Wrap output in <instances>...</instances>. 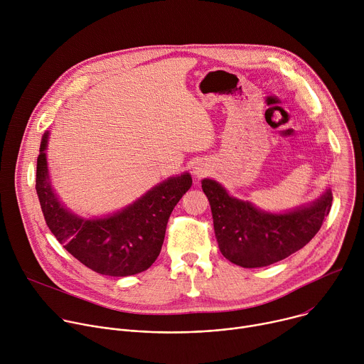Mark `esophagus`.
<instances>
[{"mask_svg":"<svg viewBox=\"0 0 364 364\" xmlns=\"http://www.w3.org/2000/svg\"><path fill=\"white\" fill-rule=\"evenodd\" d=\"M196 174H201V171H200V170H197V171H196Z\"/></svg>","mask_w":364,"mask_h":364,"instance_id":"esophagus-1","label":"esophagus"}]
</instances>
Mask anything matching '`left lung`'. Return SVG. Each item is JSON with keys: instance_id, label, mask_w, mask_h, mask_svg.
I'll use <instances>...</instances> for the list:
<instances>
[{"instance_id": "obj_1", "label": "left lung", "mask_w": 364, "mask_h": 364, "mask_svg": "<svg viewBox=\"0 0 364 364\" xmlns=\"http://www.w3.org/2000/svg\"><path fill=\"white\" fill-rule=\"evenodd\" d=\"M201 187L210 201L220 252L242 268L268 267L304 247L320 230L333 201L328 190L308 207L285 215H269L247 201L230 197L213 180H203Z\"/></svg>"}]
</instances>
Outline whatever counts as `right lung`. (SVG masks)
<instances>
[{
	"mask_svg": "<svg viewBox=\"0 0 364 364\" xmlns=\"http://www.w3.org/2000/svg\"><path fill=\"white\" fill-rule=\"evenodd\" d=\"M47 132L37 159L36 190L44 220L79 262L111 277H128L146 271L159 257L167 222L176 204L191 187L190 174L173 177L154 187L128 209L107 218L86 220L73 216L51 190L46 163Z\"/></svg>",
	"mask_w": 364,
	"mask_h": 364,
	"instance_id": "right-lung-1",
	"label": "right lung"
}]
</instances>
